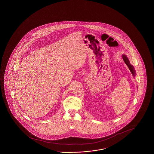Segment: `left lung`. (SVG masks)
I'll return each mask as SVG.
<instances>
[{
  "instance_id": "obj_1",
  "label": "left lung",
  "mask_w": 154,
  "mask_h": 154,
  "mask_svg": "<svg viewBox=\"0 0 154 154\" xmlns=\"http://www.w3.org/2000/svg\"><path fill=\"white\" fill-rule=\"evenodd\" d=\"M122 58H123V59H124V62L126 63V65H128V66L129 70H131L132 75L134 76V75H135V72L134 69V67H133L132 65H131L128 59L127 58V57H126L125 55H122Z\"/></svg>"
}]
</instances>
